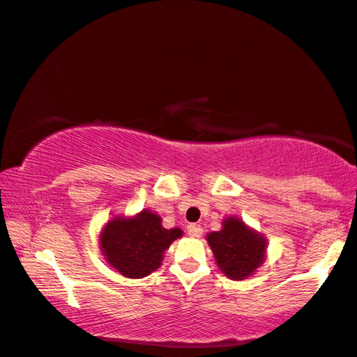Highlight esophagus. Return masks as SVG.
<instances>
[{"mask_svg":"<svg viewBox=\"0 0 357 357\" xmlns=\"http://www.w3.org/2000/svg\"><path fill=\"white\" fill-rule=\"evenodd\" d=\"M188 231H189V236H192V238H200L203 234V229L197 224H190L188 225Z\"/></svg>","mask_w":357,"mask_h":357,"instance_id":"34e87169","label":"esophagus"}]
</instances>
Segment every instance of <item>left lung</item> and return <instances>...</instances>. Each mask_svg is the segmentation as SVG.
<instances>
[{"instance_id": "1", "label": "left lung", "mask_w": 357, "mask_h": 357, "mask_svg": "<svg viewBox=\"0 0 357 357\" xmlns=\"http://www.w3.org/2000/svg\"><path fill=\"white\" fill-rule=\"evenodd\" d=\"M206 241L219 270L229 280L250 278L267 257L268 241L265 235L236 216L224 218L222 229L209 231Z\"/></svg>"}]
</instances>
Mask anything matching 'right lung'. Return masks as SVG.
<instances>
[{
	"label": "right lung",
	"instance_id": "obj_1",
	"mask_svg": "<svg viewBox=\"0 0 357 357\" xmlns=\"http://www.w3.org/2000/svg\"><path fill=\"white\" fill-rule=\"evenodd\" d=\"M183 236L179 227L165 229L151 209L135 216H114L100 231V250L109 267L126 278L139 280L162 265L163 254Z\"/></svg>",
	"mask_w": 357,
	"mask_h": 357
}]
</instances>
